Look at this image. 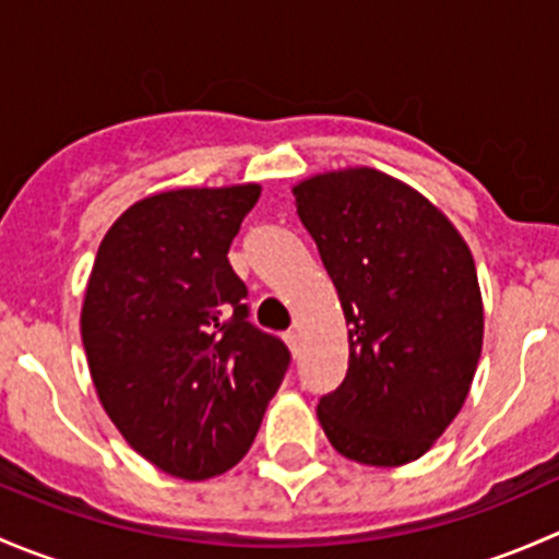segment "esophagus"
<instances>
[{
  "instance_id": "obj_1",
  "label": "esophagus",
  "mask_w": 559,
  "mask_h": 559,
  "mask_svg": "<svg viewBox=\"0 0 559 559\" xmlns=\"http://www.w3.org/2000/svg\"><path fill=\"white\" fill-rule=\"evenodd\" d=\"M284 337H286V346H289L292 354H295V357H297V352H300V332L289 330Z\"/></svg>"
}]
</instances>
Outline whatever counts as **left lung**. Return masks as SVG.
<instances>
[{
  "instance_id": "left-lung-1",
  "label": "left lung",
  "mask_w": 559,
  "mask_h": 559,
  "mask_svg": "<svg viewBox=\"0 0 559 559\" xmlns=\"http://www.w3.org/2000/svg\"><path fill=\"white\" fill-rule=\"evenodd\" d=\"M292 194L348 324L346 379L316 408L324 436L362 465L419 460L481 357L471 248L427 197L373 167L319 173Z\"/></svg>"
}]
</instances>
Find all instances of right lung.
Masks as SVG:
<instances>
[{
    "label": "right lung",
    "instance_id": "add662e5",
    "mask_svg": "<svg viewBox=\"0 0 559 559\" xmlns=\"http://www.w3.org/2000/svg\"><path fill=\"white\" fill-rule=\"evenodd\" d=\"M262 186L173 189L134 202L99 243L81 335L123 441L186 481L243 460L289 368L248 321L227 253Z\"/></svg>",
    "mask_w": 559,
    "mask_h": 559
}]
</instances>
